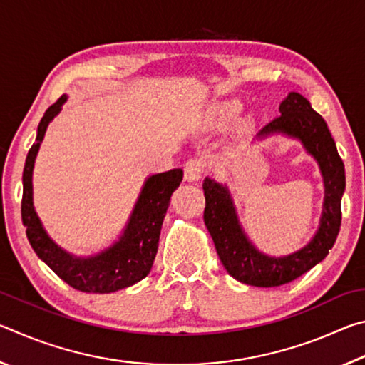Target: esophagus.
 <instances>
[{
    "instance_id": "34e87169",
    "label": "esophagus",
    "mask_w": 365,
    "mask_h": 365,
    "mask_svg": "<svg viewBox=\"0 0 365 365\" xmlns=\"http://www.w3.org/2000/svg\"><path fill=\"white\" fill-rule=\"evenodd\" d=\"M201 174H202L201 160L191 159V160H188L187 164H185L183 177H185V180H187V182H200Z\"/></svg>"
}]
</instances>
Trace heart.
Here are the masks:
<instances>
[{"instance_id": "obj_1", "label": "heart", "mask_w": 365, "mask_h": 365, "mask_svg": "<svg viewBox=\"0 0 365 365\" xmlns=\"http://www.w3.org/2000/svg\"><path fill=\"white\" fill-rule=\"evenodd\" d=\"M245 109V104L237 100V98H230V100H220L212 103L209 106L207 113H206V119L207 123L214 128H222L227 127L228 123H232L237 117L242 114V110ZM255 117L252 115H246L242 120L238 122L237 127V133L238 135H248L252 132L255 128Z\"/></svg>"}]
</instances>
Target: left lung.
I'll return each instance as SVG.
<instances>
[{"label": "left lung", "mask_w": 365, "mask_h": 365, "mask_svg": "<svg viewBox=\"0 0 365 365\" xmlns=\"http://www.w3.org/2000/svg\"><path fill=\"white\" fill-rule=\"evenodd\" d=\"M279 109L280 115L267 123L256 140L285 135L298 140L309 156L319 164L325 195L319 228L311 242L287 256L265 255L246 235L227 185L209 177L202 183L206 196L205 224L222 265L235 280L261 288L285 285L324 261L335 245L341 225V197L346 187L343 160L322 115L296 91H289Z\"/></svg>", "instance_id": "obj_1"}]
</instances>
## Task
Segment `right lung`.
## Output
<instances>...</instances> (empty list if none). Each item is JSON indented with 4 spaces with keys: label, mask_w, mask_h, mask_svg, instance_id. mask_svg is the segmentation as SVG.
Wrapping results in <instances>:
<instances>
[{
    "label": "right lung",
    "mask_w": 365,
    "mask_h": 365,
    "mask_svg": "<svg viewBox=\"0 0 365 365\" xmlns=\"http://www.w3.org/2000/svg\"><path fill=\"white\" fill-rule=\"evenodd\" d=\"M67 95L46 109L38 123L35 143L30 148L22 174V222L34 251L59 279L83 293H114L143 280L150 274L158 252L160 227L168 212L170 196L178 188L182 169L153 174L145 180L122 233L108 248L90 256H77L49 237L34 206L35 159L45 138L46 128L56 117Z\"/></svg>",
    "instance_id": "right-lung-1"
}]
</instances>
